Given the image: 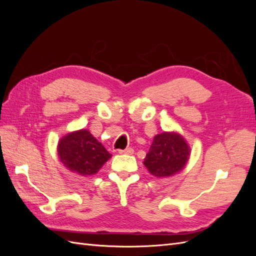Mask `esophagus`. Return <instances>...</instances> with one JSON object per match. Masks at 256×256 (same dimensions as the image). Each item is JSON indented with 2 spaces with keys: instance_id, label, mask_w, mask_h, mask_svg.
Returning <instances> with one entry per match:
<instances>
[{
  "instance_id": "esophagus-1",
  "label": "esophagus",
  "mask_w": 256,
  "mask_h": 256,
  "mask_svg": "<svg viewBox=\"0 0 256 256\" xmlns=\"http://www.w3.org/2000/svg\"><path fill=\"white\" fill-rule=\"evenodd\" d=\"M120 154H134V150L132 148H126V150H118Z\"/></svg>"
}]
</instances>
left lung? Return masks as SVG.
Segmentation results:
<instances>
[{
	"mask_svg": "<svg viewBox=\"0 0 256 256\" xmlns=\"http://www.w3.org/2000/svg\"><path fill=\"white\" fill-rule=\"evenodd\" d=\"M190 152V146L182 134L176 131H164L154 136L143 164L154 177H170L184 168Z\"/></svg>",
	"mask_w": 256,
	"mask_h": 256,
	"instance_id": "1",
	"label": "left lung"
}]
</instances>
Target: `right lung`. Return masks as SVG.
<instances>
[{
    "mask_svg": "<svg viewBox=\"0 0 256 256\" xmlns=\"http://www.w3.org/2000/svg\"><path fill=\"white\" fill-rule=\"evenodd\" d=\"M58 154L67 170L84 177L95 175L112 157L86 129L72 131L60 138Z\"/></svg>",
    "mask_w": 256,
    "mask_h": 256,
    "instance_id": "right-lung-1",
    "label": "right lung"
}]
</instances>
